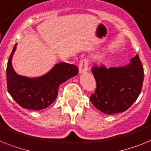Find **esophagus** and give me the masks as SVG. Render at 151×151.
Segmentation results:
<instances>
[{
  "mask_svg": "<svg viewBox=\"0 0 151 151\" xmlns=\"http://www.w3.org/2000/svg\"><path fill=\"white\" fill-rule=\"evenodd\" d=\"M89 62L87 58H83L82 60L79 62V65H78V70H79V73H86L88 68H89Z\"/></svg>",
  "mask_w": 151,
  "mask_h": 151,
  "instance_id": "34e87169",
  "label": "esophagus"
}]
</instances>
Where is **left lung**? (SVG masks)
Here are the masks:
<instances>
[{
	"mask_svg": "<svg viewBox=\"0 0 151 151\" xmlns=\"http://www.w3.org/2000/svg\"><path fill=\"white\" fill-rule=\"evenodd\" d=\"M96 79L95 93L90 96L94 106L106 114L126 111L137 100L144 82V68L139 55L123 67H92Z\"/></svg>",
	"mask_w": 151,
	"mask_h": 151,
	"instance_id": "obj_1",
	"label": "left lung"
}]
</instances>
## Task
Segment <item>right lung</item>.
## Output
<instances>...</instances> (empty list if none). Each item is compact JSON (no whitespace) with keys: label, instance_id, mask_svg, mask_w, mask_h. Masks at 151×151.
Returning <instances> with one entry per match:
<instances>
[{"label":"right lung","instance_id":"obj_1","mask_svg":"<svg viewBox=\"0 0 151 151\" xmlns=\"http://www.w3.org/2000/svg\"><path fill=\"white\" fill-rule=\"evenodd\" d=\"M16 46L17 44L14 46L7 62V91L16 103L23 108L34 110L45 109L56 99L59 86L78 74V67L73 64L60 62L41 77L27 78L19 76L14 72L11 64Z\"/></svg>","mask_w":151,"mask_h":151}]
</instances>
